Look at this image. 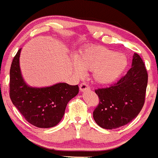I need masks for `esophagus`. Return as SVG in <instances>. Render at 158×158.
Instances as JSON below:
<instances>
[{"instance_id": "1", "label": "esophagus", "mask_w": 158, "mask_h": 158, "mask_svg": "<svg viewBox=\"0 0 158 158\" xmlns=\"http://www.w3.org/2000/svg\"><path fill=\"white\" fill-rule=\"evenodd\" d=\"M90 88L89 86V85L86 83H81L80 84V90L81 91H86V90H89Z\"/></svg>"}]
</instances>
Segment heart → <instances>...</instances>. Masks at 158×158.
Segmentation results:
<instances>
[{"mask_svg":"<svg viewBox=\"0 0 158 158\" xmlns=\"http://www.w3.org/2000/svg\"><path fill=\"white\" fill-rule=\"evenodd\" d=\"M127 58L120 53L102 46H90L80 51L73 63L77 75L84 70L93 72V78L100 84H109L117 80L127 66Z\"/></svg>","mask_w":158,"mask_h":158,"instance_id":"obj_1","label":"heart"}]
</instances>
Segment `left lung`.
<instances>
[{
    "label": "left lung",
    "mask_w": 158,
    "mask_h": 158,
    "mask_svg": "<svg viewBox=\"0 0 158 158\" xmlns=\"http://www.w3.org/2000/svg\"><path fill=\"white\" fill-rule=\"evenodd\" d=\"M148 73L139 54L133 56L131 68L116 83L95 90L99 103L93 118L100 127L115 129L137 116L145 103Z\"/></svg>",
    "instance_id": "left-lung-1"
}]
</instances>
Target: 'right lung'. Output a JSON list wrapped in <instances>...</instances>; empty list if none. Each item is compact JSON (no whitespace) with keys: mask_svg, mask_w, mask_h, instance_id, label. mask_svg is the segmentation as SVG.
<instances>
[{"mask_svg":"<svg viewBox=\"0 0 158 158\" xmlns=\"http://www.w3.org/2000/svg\"><path fill=\"white\" fill-rule=\"evenodd\" d=\"M21 49L12 60L10 72V97L12 104L31 125L48 128L57 125L67 104L79 92L77 85L59 83L43 88L27 86L19 66Z\"/></svg>","mask_w":158,"mask_h":158,"instance_id":"obj_1","label":"right lung"}]
</instances>
